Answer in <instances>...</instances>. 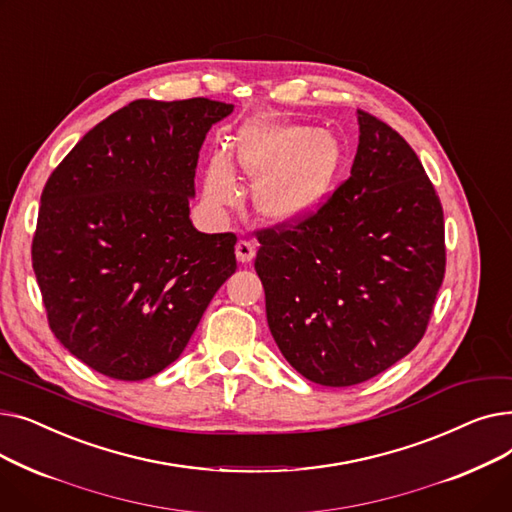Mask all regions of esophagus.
I'll return each instance as SVG.
<instances>
[{
	"mask_svg": "<svg viewBox=\"0 0 512 512\" xmlns=\"http://www.w3.org/2000/svg\"><path fill=\"white\" fill-rule=\"evenodd\" d=\"M255 242H251V240H238L236 242V259L240 261V263H249L253 257H255Z\"/></svg>",
	"mask_w": 512,
	"mask_h": 512,
	"instance_id": "obj_1",
	"label": "esophagus"
}]
</instances>
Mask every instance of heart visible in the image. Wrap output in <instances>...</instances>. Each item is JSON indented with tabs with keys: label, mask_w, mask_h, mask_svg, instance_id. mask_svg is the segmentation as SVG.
I'll return each instance as SVG.
<instances>
[{
	"label": "heart",
	"mask_w": 512,
	"mask_h": 512,
	"mask_svg": "<svg viewBox=\"0 0 512 512\" xmlns=\"http://www.w3.org/2000/svg\"><path fill=\"white\" fill-rule=\"evenodd\" d=\"M340 157V143L330 130L274 120L242 128L234 149L236 168L257 180L255 209L276 224L297 222L324 201ZM203 193L211 207L236 201L234 178L222 157L209 161Z\"/></svg>",
	"instance_id": "heart-1"
}]
</instances>
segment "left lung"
<instances>
[{
    "instance_id": "8db88e82",
    "label": "left lung",
    "mask_w": 512,
    "mask_h": 512,
    "mask_svg": "<svg viewBox=\"0 0 512 512\" xmlns=\"http://www.w3.org/2000/svg\"><path fill=\"white\" fill-rule=\"evenodd\" d=\"M359 147L332 197L259 232L267 326L307 380L344 388L407 357L444 280V213L411 145L357 112Z\"/></svg>"
}]
</instances>
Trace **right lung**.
<instances>
[{"label": "right lung", "instance_id": "right-lung-1", "mask_svg": "<svg viewBox=\"0 0 512 512\" xmlns=\"http://www.w3.org/2000/svg\"><path fill=\"white\" fill-rule=\"evenodd\" d=\"M232 103L137 99L91 128L49 176L33 270L49 328L107 378L174 363L236 272V236L188 218L209 128Z\"/></svg>", "mask_w": 512, "mask_h": 512}]
</instances>
